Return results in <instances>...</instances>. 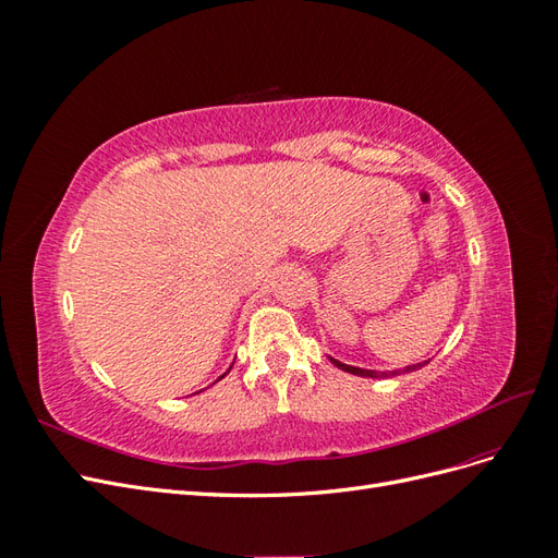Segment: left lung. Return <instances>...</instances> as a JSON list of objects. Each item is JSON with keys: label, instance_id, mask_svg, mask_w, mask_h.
Segmentation results:
<instances>
[{"label": "left lung", "instance_id": "8db88e82", "mask_svg": "<svg viewBox=\"0 0 558 558\" xmlns=\"http://www.w3.org/2000/svg\"><path fill=\"white\" fill-rule=\"evenodd\" d=\"M337 367L340 369H347V373H351V375H359V377H393V375H398V373H414V369H418V367H424L426 363H418V365H408L404 369H396V373H377V369H363V367H353V365H344V363H340V361H335V359H330Z\"/></svg>", "mask_w": 558, "mask_h": 558}]
</instances>
